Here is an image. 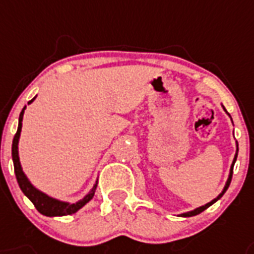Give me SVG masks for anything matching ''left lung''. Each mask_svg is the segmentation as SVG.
<instances>
[{
  "mask_svg": "<svg viewBox=\"0 0 254 254\" xmlns=\"http://www.w3.org/2000/svg\"><path fill=\"white\" fill-rule=\"evenodd\" d=\"M223 108H224V107H223ZM224 111H225V109H224ZM237 151H239V146H237V145H236V154H235V158H233V162H232V165H231V170H229V175H228V179H227V183H225L224 189H223V191H221V192L219 193V195H217V197H215V199H213V200H211V201H209V203H207V204L201 205V207H197V208H195V209H193V211H189V212L181 213V216H183V217L195 216V215H197V213L203 212V211H204V209H207V208H208L209 205H212L213 203H215V201H217V200H219V199H220V197L223 196V195H224V192H225V191H227V189H228V187H229V183H231V181H232L233 166H235V162H236V159H237Z\"/></svg>",
  "mask_w": 254,
  "mask_h": 254,
  "instance_id": "obj_1",
  "label": "left lung"
}]
</instances>
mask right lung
<instances>
[{
  "mask_svg": "<svg viewBox=\"0 0 254 254\" xmlns=\"http://www.w3.org/2000/svg\"><path fill=\"white\" fill-rule=\"evenodd\" d=\"M35 100H30L29 104H31ZM26 107L22 109L21 115H19V120H18V130L14 135L13 145H11V157H13V163H14V173L17 177V182L19 187H21L22 192L25 193L26 196L29 197L31 203L35 205V208L45 216H65V215H72V213L77 212L81 207H84L88 201L91 200L93 195H95L96 187H97V181L93 185L92 190L85 195L83 199L77 200L76 203H68V201H62L58 200L55 197L49 196L47 193L42 192L38 189H35L31 182L27 179L26 174L22 170L21 162H19V155H18V142H19V135H21V129H22V120H23V113H25Z\"/></svg>",
  "mask_w": 254,
  "mask_h": 254,
  "instance_id": "1",
  "label": "right lung"
}]
</instances>
